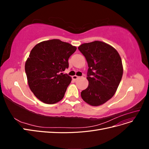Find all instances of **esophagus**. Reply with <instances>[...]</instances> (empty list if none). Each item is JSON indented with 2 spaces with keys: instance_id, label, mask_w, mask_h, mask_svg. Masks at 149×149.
Returning a JSON list of instances; mask_svg holds the SVG:
<instances>
[{
  "instance_id": "obj_1",
  "label": "esophagus",
  "mask_w": 149,
  "mask_h": 149,
  "mask_svg": "<svg viewBox=\"0 0 149 149\" xmlns=\"http://www.w3.org/2000/svg\"><path fill=\"white\" fill-rule=\"evenodd\" d=\"M72 78H73V80H76V79H78V78H79V76H76V75H74V76H72Z\"/></svg>"
}]
</instances>
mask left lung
<instances>
[{"label":"left lung","mask_w":149,"mask_h":149,"mask_svg":"<svg viewBox=\"0 0 149 149\" xmlns=\"http://www.w3.org/2000/svg\"><path fill=\"white\" fill-rule=\"evenodd\" d=\"M88 62L89 85L81 96L84 102L99 106L109 101L116 92L123 74L121 58L116 49L101 41L78 47Z\"/></svg>","instance_id":"obj_1"}]
</instances>
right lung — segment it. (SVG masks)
I'll list each match as a JSON object with an SVG mask.
<instances>
[{
	"label": "right lung",
	"instance_id": "obj_1",
	"mask_svg": "<svg viewBox=\"0 0 149 149\" xmlns=\"http://www.w3.org/2000/svg\"><path fill=\"white\" fill-rule=\"evenodd\" d=\"M76 50L58 39L42 42L31 49L25 70L29 88L40 101L52 104L63 98L71 77L61 72L68 68L69 58Z\"/></svg>",
	"mask_w": 149,
	"mask_h": 149
}]
</instances>
